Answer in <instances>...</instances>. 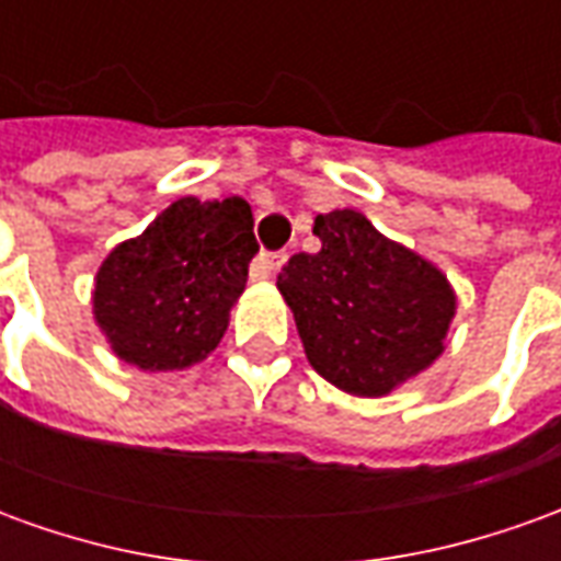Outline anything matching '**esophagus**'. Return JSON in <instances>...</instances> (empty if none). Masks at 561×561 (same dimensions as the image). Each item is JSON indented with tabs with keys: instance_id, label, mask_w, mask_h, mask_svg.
Segmentation results:
<instances>
[{
	"instance_id": "1",
	"label": "esophagus",
	"mask_w": 561,
	"mask_h": 561,
	"mask_svg": "<svg viewBox=\"0 0 561 561\" xmlns=\"http://www.w3.org/2000/svg\"><path fill=\"white\" fill-rule=\"evenodd\" d=\"M282 264H285V252H261V255L255 257V264H252V276L267 279L270 273H276Z\"/></svg>"
}]
</instances>
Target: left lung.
I'll return each mask as SVG.
<instances>
[{
  "label": "left lung",
  "mask_w": 561,
  "mask_h": 561,
  "mask_svg": "<svg viewBox=\"0 0 561 561\" xmlns=\"http://www.w3.org/2000/svg\"><path fill=\"white\" fill-rule=\"evenodd\" d=\"M312 233L321 249L294 255L276 288L318 376L354 397H385L430 369L457 312L445 273L357 209L316 216Z\"/></svg>",
  "instance_id": "8db88e82"
}]
</instances>
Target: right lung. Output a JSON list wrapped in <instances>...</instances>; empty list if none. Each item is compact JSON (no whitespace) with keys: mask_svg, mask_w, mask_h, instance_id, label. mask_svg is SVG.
I'll use <instances>...</instances> for the list:
<instances>
[{"mask_svg":"<svg viewBox=\"0 0 561 561\" xmlns=\"http://www.w3.org/2000/svg\"><path fill=\"white\" fill-rule=\"evenodd\" d=\"M243 197H180L95 273L92 316L119 360L144 373L201 364L225 336L255 257Z\"/></svg>","mask_w":561,"mask_h":561,"instance_id":"right-lung-1","label":"right lung"}]
</instances>
